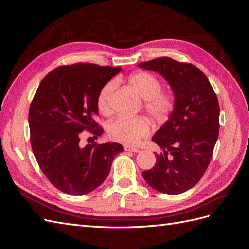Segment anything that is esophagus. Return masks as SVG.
Here are the masks:
<instances>
[{
  "mask_svg": "<svg viewBox=\"0 0 249 249\" xmlns=\"http://www.w3.org/2000/svg\"><path fill=\"white\" fill-rule=\"evenodd\" d=\"M124 150L125 152H132V153H139V149L138 148H135V147H132V146H129V145H124Z\"/></svg>",
  "mask_w": 249,
  "mask_h": 249,
  "instance_id": "esophagus-1",
  "label": "esophagus"
}]
</instances>
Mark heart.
<instances>
[{
    "label": "heart",
    "mask_w": 249,
    "mask_h": 249,
    "mask_svg": "<svg viewBox=\"0 0 249 249\" xmlns=\"http://www.w3.org/2000/svg\"><path fill=\"white\" fill-rule=\"evenodd\" d=\"M129 82L133 89L143 100L144 108L148 114L158 120L166 118L175 106L170 94L162 93L161 82L154 74L140 71L132 74ZM114 89V82L105 84L96 97V106L103 115L111 113V94ZM150 133V124L144 117L124 118L118 117L108 125L109 137L123 144L133 146L139 143Z\"/></svg>",
    "instance_id": "obj_1"
}]
</instances>
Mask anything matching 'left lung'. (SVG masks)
Segmentation results:
<instances>
[{"instance_id":"8db88e82","label":"left lung","mask_w":249,"mask_h":249,"mask_svg":"<svg viewBox=\"0 0 249 249\" xmlns=\"http://www.w3.org/2000/svg\"><path fill=\"white\" fill-rule=\"evenodd\" d=\"M168 82L175 106L152 140L163 148L155 166L142 172L155 190L179 194L196 185L209 166L219 134V105L206 74L168 57L141 62Z\"/></svg>"}]
</instances>
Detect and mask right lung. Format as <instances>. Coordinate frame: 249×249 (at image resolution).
<instances>
[{"instance_id": "add662e5", "label": "right lung", "mask_w": 249, "mask_h": 249, "mask_svg": "<svg viewBox=\"0 0 249 249\" xmlns=\"http://www.w3.org/2000/svg\"><path fill=\"white\" fill-rule=\"evenodd\" d=\"M122 67L93 63L63 65L49 72L39 84L29 111L31 146L40 169L57 189L83 195L108 177L112 161L124 147L116 142L82 146V132L95 137L96 97Z\"/></svg>"}]
</instances>
